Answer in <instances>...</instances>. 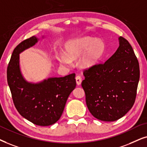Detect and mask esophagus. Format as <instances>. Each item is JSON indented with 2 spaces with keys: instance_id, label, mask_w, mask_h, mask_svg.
Wrapping results in <instances>:
<instances>
[{
  "instance_id": "1",
  "label": "esophagus",
  "mask_w": 147,
  "mask_h": 147,
  "mask_svg": "<svg viewBox=\"0 0 147 147\" xmlns=\"http://www.w3.org/2000/svg\"><path fill=\"white\" fill-rule=\"evenodd\" d=\"M82 82V78L80 75H78L77 77H76V83H77V85H80L81 84Z\"/></svg>"
}]
</instances>
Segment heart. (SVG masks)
<instances>
[{"mask_svg":"<svg viewBox=\"0 0 147 147\" xmlns=\"http://www.w3.org/2000/svg\"><path fill=\"white\" fill-rule=\"evenodd\" d=\"M66 54H60L58 60L62 65L70 66L72 60H77L85 53L79 61L82 68H90L98 62L104 54L105 45L103 40L89 36L77 38L65 46Z\"/></svg>","mask_w":147,"mask_h":147,"instance_id":"obj_1","label":"heart"}]
</instances>
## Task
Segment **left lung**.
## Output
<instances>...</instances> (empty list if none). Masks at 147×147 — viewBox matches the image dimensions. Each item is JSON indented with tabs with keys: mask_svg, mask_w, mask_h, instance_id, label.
Here are the masks:
<instances>
[{
	"mask_svg": "<svg viewBox=\"0 0 147 147\" xmlns=\"http://www.w3.org/2000/svg\"><path fill=\"white\" fill-rule=\"evenodd\" d=\"M119 47L105 63L84 71L82 82L86 103L95 118L113 122L134 105L140 78L138 61L126 39L119 37Z\"/></svg>",
	"mask_w": 147,
	"mask_h": 147,
	"instance_id": "8db88e82",
	"label": "left lung"
}]
</instances>
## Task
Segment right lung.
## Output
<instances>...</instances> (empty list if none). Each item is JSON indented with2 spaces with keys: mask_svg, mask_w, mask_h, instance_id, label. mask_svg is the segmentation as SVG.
<instances>
[{
  "mask_svg": "<svg viewBox=\"0 0 147 147\" xmlns=\"http://www.w3.org/2000/svg\"><path fill=\"white\" fill-rule=\"evenodd\" d=\"M39 40L40 38L33 36L15 48L7 68V82L15 106L21 116L34 124L47 126L61 117L68 97L76 87V80L75 73L64 77H50L37 83L25 79L19 54Z\"/></svg>",
  "mask_w": 147,
  "mask_h": 147,
  "instance_id": "right-lung-1",
  "label": "right lung"
}]
</instances>
